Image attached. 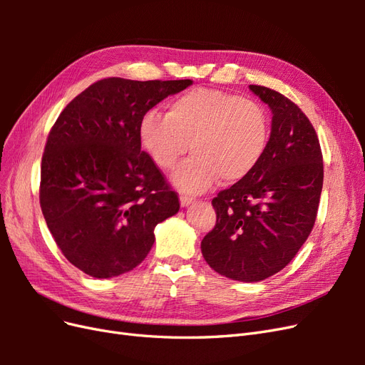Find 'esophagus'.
Masks as SVG:
<instances>
[{
	"mask_svg": "<svg viewBox=\"0 0 365 365\" xmlns=\"http://www.w3.org/2000/svg\"><path fill=\"white\" fill-rule=\"evenodd\" d=\"M180 202H181V207H187L195 202V197L192 196H187V195H181L180 196Z\"/></svg>",
	"mask_w": 365,
	"mask_h": 365,
	"instance_id": "esophagus-1",
	"label": "esophagus"
}]
</instances>
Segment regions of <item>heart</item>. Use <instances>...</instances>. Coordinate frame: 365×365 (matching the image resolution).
Masks as SVG:
<instances>
[{"mask_svg":"<svg viewBox=\"0 0 365 365\" xmlns=\"http://www.w3.org/2000/svg\"><path fill=\"white\" fill-rule=\"evenodd\" d=\"M140 143L152 163L173 170L192 149L195 155L173 175L184 192L201 193L220 178L239 182L259 168L269 148L271 120L259 102L239 94L196 88L140 120Z\"/></svg>","mask_w":365,"mask_h":365,"instance_id":"b5f03b06","label":"heart"}]
</instances>
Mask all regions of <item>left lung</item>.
I'll list each match as a JSON object with an SVG mask.
<instances>
[{
    "label": "left lung",
    "instance_id": "8db88e82",
    "mask_svg": "<svg viewBox=\"0 0 365 365\" xmlns=\"http://www.w3.org/2000/svg\"><path fill=\"white\" fill-rule=\"evenodd\" d=\"M250 90L272 111L269 148L248 178L213 197L216 225L201 242L216 272L248 283L295 257L314 228L324 176L317 132L302 109L271 88Z\"/></svg>",
    "mask_w": 365,
    "mask_h": 365
}]
</instances>
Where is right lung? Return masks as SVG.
<instances>
[{
    "label": "right lung",
    "mask_w": 365,
    "mask_h": 365,
    "mask_svg": "<svg viewBox=\"0 0 365 365\" xmlns=\"http://www.w3.org/2000/svg\"><path fill=\"white\" fill-rule=\"evenodd\" d=\"M184 81L108 77L74 97L53 125L41 163L39 202L62 254L96 279L145 260L178 193L141 150L140 120Z\"/></svg>",
    "instance_id": "right-lung-1"
}]
</instances>
